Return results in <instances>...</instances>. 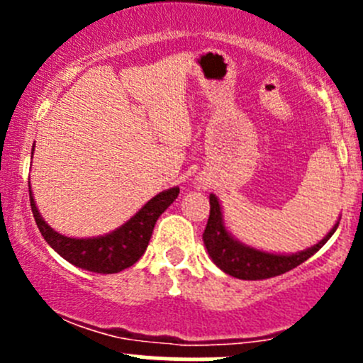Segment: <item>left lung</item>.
I'll return each instance as SVG.
<instances>
[{
	"mask_svg": "<svg viewBox=\"0 0 363 363\" xmlns=\"http://www.w3.org/2000/svg\"><path fill=\"white\" fill-rule=\"evenodd\" d=\"M208 202H211V214H208V221L203 232V244L207 247L208 256L223 272L244 281L269 279V277L281 276V274L295 269L300 263L309 259L314 252L320 251L339 226L337 221L334 228L327 233V237H323L316 246L309 247V250L295 252V255H272V252L244 246L239 240L233 239L228 230L225 228L221 205L218 199L211 195Z\"/></svg>",
	"mask_w": 363,
	"mask_h": 363,
	"instance_id": "8db88e82",
	"label": "left lung"
}]
</instances>
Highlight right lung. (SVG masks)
<instances>
[{
    "instance_id": "right-lung-1",
    "label": "right lung",
    "mask_w": 363,
    "mask_h": 363,
    "mask_svg": "<svg viewBox=\"0 0 363 363\" xmlns=\"http://www.w3.org/2000/svg\"><path fill=\"white\" fill-rule=\"evenodd\" d=\"M177 195L179 188L161 191L155 199L149 200L130 221H126L108 235L93 237V239H72V237L54 232L43 221L33 200L31 186H29L33 218L47 244L72 265L96 274H116L137 263L147 250L156 221L177 199Z\"/></svg>"
}]
</instances>
